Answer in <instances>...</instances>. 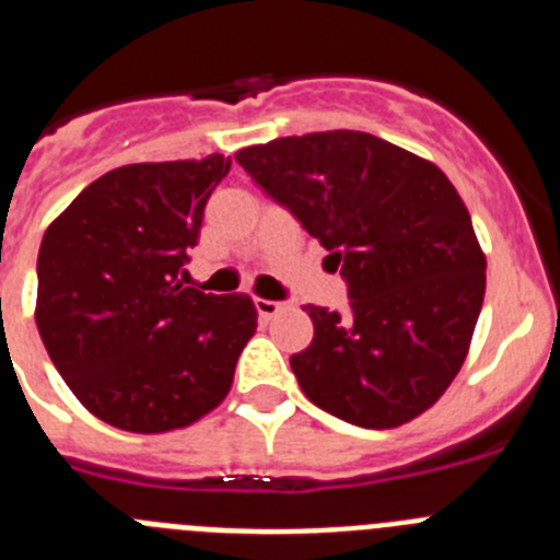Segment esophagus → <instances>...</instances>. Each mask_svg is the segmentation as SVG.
Wrapping results in <instances>:
<instances>
[{"instance_id":"obj_1","label":"esophagus","mask_w":560,"mask_h":560,"mask_svg":"<svg viewBox=\"0 0 560 560\" xmlns=\"http://www.w3.org/2000/svg\"><path fill=\"white\" fill-rule=\"evenodd\" d=\"M255 308H257V314H260V319H275V316L285 308V305L277 303V300H264V296H257Z\"/></svg>"}]
</instances>
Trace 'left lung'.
I'll return each instance as SVG.
<instances>
[{
    "mask_svg": "<svg viewBox=\"0 0 560 560\" xmlns=\"http://www.w3.org/2000/svg\"><path fill=\"white\" fill-rule=\"evenodd\" d=\"M235 160L348 283V314L305 308L314 339L291 370L308 400L361 429L427 412L463 368L485 296V255L446 173L364 131L280 137Z\"/></svg>",
    "mask_w": 560,
    "mask_h": 560,
    "instance_id": "left-lung-1",
    "label": "left lung"
}]
</instances>
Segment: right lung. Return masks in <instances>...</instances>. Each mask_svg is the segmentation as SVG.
Returning <instances> with one entry per match:
<instances>
[{
	"instance_id": "right-lung-1",
	"label": "right lung",
	"mask_w": 560,
	"mask_h": 560,
	"mask_svg": "<svg viewBox=\"0 0 560 560\" xmlns=\"http://www.w3.org/2000/svg\"><path fill=\"white\" fill-rule=\"evenodd\" d=\"M226 173L221 153L114 167L44 232L38 334L67 387L112 427L185 429L230 393L255 303L185 285L187 252Z\"/></svg>"
}]
</instances>
